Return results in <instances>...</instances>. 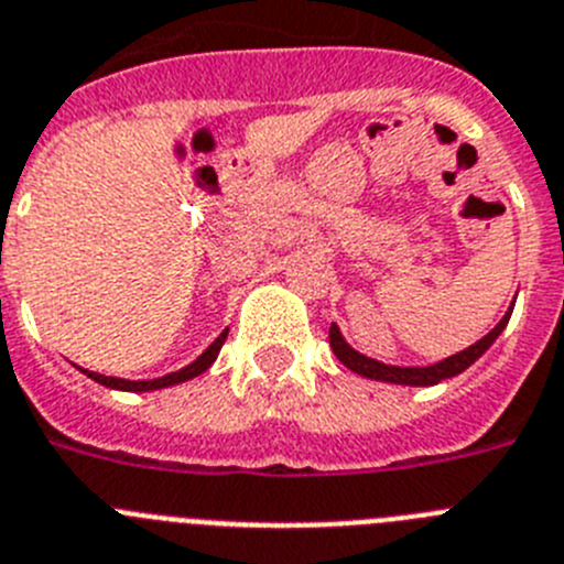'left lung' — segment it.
Masks as SVG:
<instances>
[{"label": "left lung", "mask_w": 564, "mask_h": 564, "mask_svg": "<svg viewBox=\"0 0 564 564\" xmlns=\"http://www.w3.org/2000/svg\"><path fill=\"white\" fill-rule=\"evenodd\" d=\"M511 308L514 306H509V312L503 314V319H500V323H497V326L486 334V337H480L478 343L469 345V348H464V351L453 354V357L441 359V362L427 365V368H399V365H384V362H379V359L365 357V354L354 351L351 345L345 343L343 332H339L334 323H332V328H328V343H332L334 357H337L348 370L359 373V377L373 379V382L410 384V388H430V384H438V382H444V379L458 377V373H464V370L469 368L475 359L484 357V354L491 348V343H495V339L503 334V328L509 326Z\"/></svg>", "instance_id": "1"}]
</instances>
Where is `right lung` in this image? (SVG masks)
<instances>
[{"label":"right lung","mask_w":564,"mask_h":564,"mask_svg":"<svg viewBox=\"0 0 564 564\" xmlns=\"http://www.w3.org/2000/svg\"><path fill=\"white\" fill-rule=\"evenodd\" d=\"M225 339H227V332L219 334V337H216V343L207 345V351L202 354V357H196L194 362L185 365V368H180V370H174V373H165V377H160V379H143V382H131V379L104 377V373H95V370H86V368H80V373H86V377H89V379L100 382V384H104V388L129 390V393H145V390L174 388V384L187 382V379H194V377H199V373H205V370L210 368L213 362H216V357H219Z\"/></svg>","instance_id":"right-lung-1"}]
</instances>
